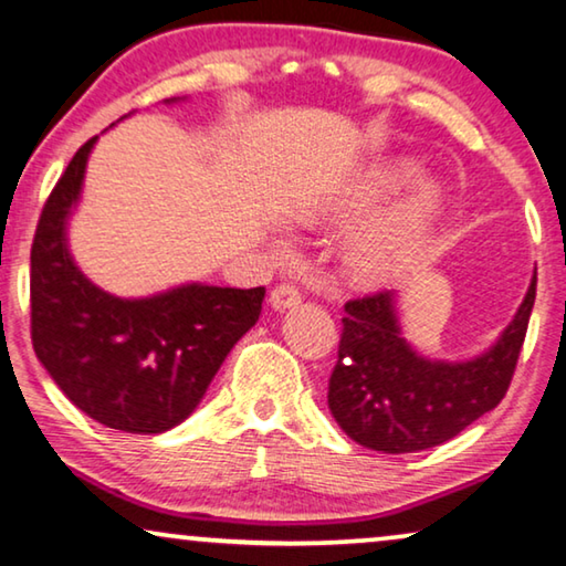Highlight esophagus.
<instances>
[{"instance_id":"esophagus-1","label":"esophagus","mask_w":566,"mask_h":566,"mask_svg":"<svg viewBox=\"0 0 566 566\" xmlns=\"http://www.w3.org/2000/svg\"><path fill=\"white\" fill-rule=\"evenodd\" d=\"M300 302H302V294H300L297 286H292V284L274 286L272 294H269V304H272V307L280 310V312L290 310V307H297Z\"/></svg>"}]
</instances>
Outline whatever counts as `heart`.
<instances>
[{
  "instance_id": "b5f03b06",
  "label": "heart",
  "mask_w": 566,
  "mask_h": 566,
  "mask_svg": "<svg viewBox=\"0 0 566 566\" xmlns=\"http://www.w3.org/2000/svg\"><path fill=\"white\" fill-rule=\"evenodd\" d=\"M420 174L416 160H373L347 176L317 209L297 217L302 227L349 223L400 191ZM443 186L436 178H418L398 201L365 219L345 241V266L357 282H380L406 266L426 244L443 209Z\"/></svg>"
}]
</instances>
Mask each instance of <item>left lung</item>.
<instances>
[{
    "label": "left lung",
    "mask_w": 566,
    "mask_h": 566,
    "mask_svg": "<svg viewBox=\"0 0 566 566\" xmlns=\"http://www.w3.org/2000/svg\"><path fill=\"white\" fill-rule=\"evenodd\" d=\"M536 297V272L514 319L471 360L420 355L400 327L398 292L345 304L327 406L355 443L382 453L441 446L506 396Z\"/></svg>",
    "instance_id": "8db88e82"
}]
</instances>
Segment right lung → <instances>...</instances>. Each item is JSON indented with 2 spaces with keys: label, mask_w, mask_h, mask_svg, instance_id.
I'll return each mask as SVG.
<instances>
[{
  "label": "right lung",
  "mask_w": 566,
  "mask_h": 566,
  "mask_svg": "<svg viewBox=\"0 0 566 566\" xmlns=\"http://www.w3.org/2000/svg\"><path fill=\"white\" fill-rule=\"evenodd\" d=\"M186 97H168L174 105ZM97 136L52 188L30 256L32 345L67 400L107 428L164 433L191 416L213 375L256 325L264 286L186 282L148 297H115L90 282L67 227Z\"/></svg>",
  "instance_id": "right-lung-1"
}]
</instances>
